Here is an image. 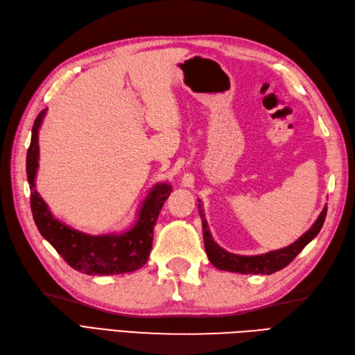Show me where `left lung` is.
<instances>
[{
  "label": "left lung",
  "mask_w": 355,
  "mask_h": 355,
  "mask_svg": "<svg viewBox=\"0 0 355 355\" xmlns=\"http://www.w3.org/2000/svg\"><path fill=\"white\" fill-rule=\"evenodd\" d=\"M198 207H199V214L202 217L204 246H205L208 259H210V262L216 268L223 270V271H231V272H241V275H271V272H276L282 268H285L289 262L293 261L298 253L316 237L318 232H320L322 228L325 216H327V207H324V210L321 211L320 216H318V219L312 225V228L306 234H303L297 241L289 244V246L284 249L271 250L268 253H262V255H255V257H241V255H235V253H231V252H226L213 240L210 231H208V225L204 217L201 204H198Z\"/></svg>",
  "instance_id": "8db88e82"
}]
</instances>
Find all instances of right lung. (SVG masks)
<instances>
[{
	"instance_id": "right-lung-1",
	"label": "right lung",
	"mask_w": 355,
	"mask_h": 355,
	"mask_svg": "<svg viewBox=\"0 0 355 355\" xmlns=\"http://www.w3.org/2000/svg\"><path fill=\"white\" fill-rule=\"evenodd\" d=\"M46 109L37 115L26 153V177L31 190V211L34 222L44 240H48L67 264L89 276L123 275L141 268L148 261L153 232L163 204L172 192L166 183L156 184L145 198L132 228L121 234L88 235L76 231L52 216L46 202L35 190L39 168V129Z\"/></svg>"
}]
</instances>
